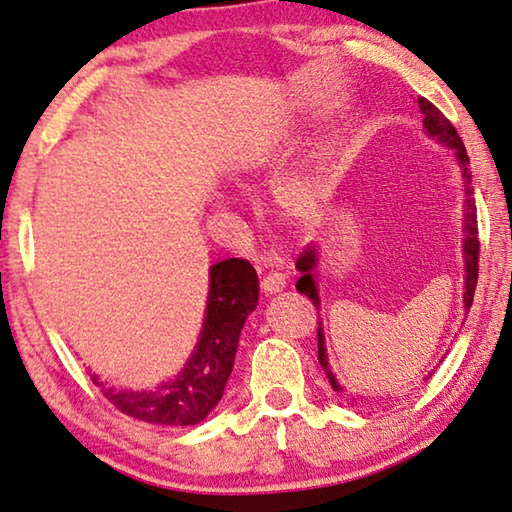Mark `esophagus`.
<instances>
[{
    "label": "esophagus",
    "instance_id": "esophagus-1",
    "mask_svg": "<svg viewBox=\"0 0 512 512\" xmlns=\"http://www.w3.org/2000/svg\"><path fill=\"white\" fill-rule=\"evenodd\" d=\"M282 287H285V276H282V273H278V271L266 273V276L262 278V289L266 294H276V292H280Z\"/></svg>",
    "mask_w": 512,
    "mask_h": 512
}]
</instances>
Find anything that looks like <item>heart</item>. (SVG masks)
Returning a JSON list of instances; mask_svg holds the SVG:
<instances>
[{"label": "heart", "mask_w": 512, "mask_h": 512, "mask_svg": "<svg viewBox=\"0 0 512 512\" xmlns=\"http://www.w3.org/2000/svg\"><path fill=\"white\" fill-rule=\"evenodd\" d=\"M280 216L289 223H310L319 213V193L308 179H292L278 190Z\"/></svg>", "instance_id": "1"}]
</instances>
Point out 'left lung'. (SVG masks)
<instances>
[{
    "label": "left lung",
    "instance_id": "obj_1",
    "mask_svg": "<svg viewBox=\"0 0 512 512\" xmlns=\"http://www.w3.org/2000/svg\"><path fill=\"white\" fill-rule=\"evenodd\" d=\"M418 105H421V112L425 114L423 124L427 128V135L437 137V140L446 142L448 147L455 149V156H457V160H460L462 172H464V181H467V186H464V190H467V213H464V262H467V280H464V289H467V292H464V305L471 308V303H474L476 285H478L480 241H478V213H476V202H474V188L469 186L471 183L469 156H467V149H464V144H462L460 133L455 131V126L444 117V114H441V110L434 108V105L423 96H418ZM315 262H317L315 248H303V253L299 255V259H296V269L303 273L299 282H296V289H299L301 294L308 296V299L315 303V308H319L317 287H315V280H312V269H315ZM317 358H319V365H322V370L326 372V377H329L331 386L335 388V391H340L338 381H335L333 372L329 368V358H326L322 324H319V329H317Z\"/></svg>",
    "mask_w": 512,
    "mask_h": 512
}]
</instances>
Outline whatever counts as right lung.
<instances>
[{"mask_svg": "<svg viewBox=\"0 0 512 512\" xmlns=\"http://www.w3.org/2000/svg\"><path fill=\"white\" fill-rule=\"evenodd\" d=\"M259 285L253 264L232 257L213 264L209 271V303L204 329L181 375L158 391H114L96 386L114 409L151 425H197L223 398L232 375L236 345L246 317L257 308Z\"/></svg>", "mask_w": 512, "mask_h": 512, "instance_id": "1", "label": "right lung"}]
</instances>
